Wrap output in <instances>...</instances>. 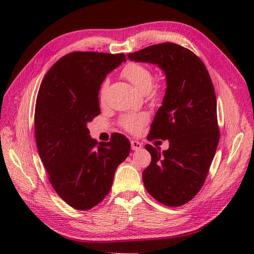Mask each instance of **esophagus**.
I'll list each match as a JSON object with an SVG mask.
<instances>
[{
	"instance_id": "obj_1",
	"label": "esophagus",
	"mask_w": 254,
	"mask_h": 254,
	"mask_svg": "<svg viewBox=\"0 0 254 254\" xmlns=\"http://www.w3.org/2000/svg\"><path fill=\"white\" fill-rule=\"evenodd\" d=\"M131 146L133 150H137L142 148V143H139L138 141H131Z\"/></svg>"
}]
</instances>
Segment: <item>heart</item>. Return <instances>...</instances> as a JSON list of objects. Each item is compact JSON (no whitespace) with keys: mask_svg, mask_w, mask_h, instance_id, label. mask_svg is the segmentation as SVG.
I'll list each match as a JSON object with an SVG mask.
<instances>
[{"mask_svg":"<svg viewBox=\"0 0 254 254\" xmlns=\"http://www.w3.org/2000/svg\"><path fill=\"white\" fill-rule=\"evenodd\" d=\"M122 76L127 79L134 87H135L141 94L149 93L155 98L161 94V85L153 84L154 74L148 66H145L139 63H127L122 69ZM108 80H105L100 87V100L105 99V94L108 88ZM147 118L145 115H127L123 116L120 120V126L128 132H137L142 127L143 124L146 122Z\"/></svg>","mask_w":254,"mask_h":254,"instance_id":"1","label":"heart"}]
</instances>
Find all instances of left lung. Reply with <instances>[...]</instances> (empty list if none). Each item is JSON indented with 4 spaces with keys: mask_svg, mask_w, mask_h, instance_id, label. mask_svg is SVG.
Here are the masks:
<instances>
[{
    "mask_svg": "<svg viewBox=\"0 0 254 254\" xmlns=\"http://www.w3.org/2000/svg\"><path fill=\"white\" fill-rule=\"evenodd\" d=\"M131 61L157 65L167 88L148 139H168L169 148L146 144L152 161L143 171L145 189L155 199L176 207L203 187L219 142L214 86L201 59L185 47L164 42L128 53Z\"/></svg>",
    "mask_w": 254,
    "mask_h": 254,
    "instance_id": "left-lung-1",
    "label": "left lung"
}]
</instances>
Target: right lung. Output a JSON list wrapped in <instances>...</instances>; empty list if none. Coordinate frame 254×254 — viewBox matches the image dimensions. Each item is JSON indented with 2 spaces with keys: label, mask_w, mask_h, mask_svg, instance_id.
<instances>
[{
  "label": "right lung",
  "mask_w": 254,
  "mask_h": 254,
  "mask_svg": "<svg viewBox=\"0 0 254 254\" xmlns=\"http://www.w3.org/2000/svg\"><path fill=\"white\" fill-rule=\"evenodd\" d=\"M126 60L123 53H68L47 72L38 91V153L58 195L78 210L93 208L106 197L116 169L130 153L131 144L122 134L98 145L87 128L100 113L101 83Z\"/></svg>",
  "instance_id": "1"
}]
</instances>
